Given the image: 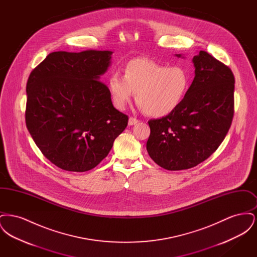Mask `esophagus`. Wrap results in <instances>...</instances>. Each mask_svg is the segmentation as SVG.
Wrapping results in <instances>:
<instances>
[{
    "label": "esophagus",
    "mask_w": 257,
    "mask_h": 257,
    "mask_svg": "<svg viewBox=\"0 0 257 257\" xmlns=\"http://www.w3.org/2000/svg\"><path fill=\"white\" fill-rule=\"evenodd\" d=\"M139 122V119H137V118H135V117H130L129 118V121H128V124L129 125H135V124H137V123Z\"/></svg>",
    "instance_id": "obj_1"
}]
</instances>
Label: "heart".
I'll return each instance as SVG.
<instances>
[{"label": "heart", "instance_id": "obj_1", "mask_svg": "<svg viewBox=\"0 0 257 257\" xmlns=\"http://www.w3.org/2000/svg\"><path fill=\"white\" fill-rule=\"evenodd\" d=\"M191 86L189 72L181 66H168L138 59L131 61L125 75L113 73L109 87L116 108L124 109L137 93V103L151 116H165L176 110Z\"/></svg>", "mask_w": 257, "mask_h": 257}]
</instances>
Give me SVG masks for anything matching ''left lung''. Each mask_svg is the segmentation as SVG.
<instances>
[{"instance_id":"obj_1","label":"left lung","mask_w":257,"mask_h":257,"mask_svg":"<svg viewBox=\"0 0 257 257\" xmlns=\"http://www.w3.org/2000/svg\"><path fill=\"white\" fill-rule=\"evenodd\" d=\"M193 62L195 78L182 104L165 117L148 121L147 152L168 171L188 170L209 158L232 122L231 69L205 51L195 56Z\"/></svg>"}]
</instances>
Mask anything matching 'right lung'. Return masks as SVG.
Returning <instances> with one entry per match:
<instances>
[{
	"label": "right lung",
	"instance_id": "obj_1",
	"mask_svg": "<svg viewBox=\"0 0 257 257\" xmlns=\"http://www.w3.org/2000/svg\"><path fill=\"white\" fill-rule=\"evenodd\" d=\"M112 52H53L27 82L26 125L42 154L61 170L84 172L107 157L128 116L100 76Z\"/></svg>",
	"mask_w": 257,
	"mask_h": 257
}]
</instances>
